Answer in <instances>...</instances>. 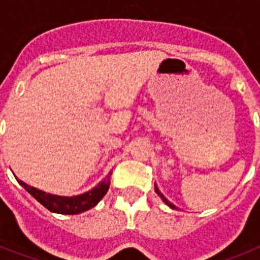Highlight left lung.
I'll return each mask as SVG.
<instances>
[{
    "label": "left lung",
    "instance_id": "obj_1",
    "mask_svg": "<svg viewBox=\"0 0 260 260\" xmlns=\"http://www.w3.org/2000/svg\"><path fill=\"white\" fill-rule=\"evenodd\" d=\"M155 191H156V194H157L158 197H160V198H161L162 201H164L165 203H167L168 206H169V207H171V208H173V210H174V208H176V206H174V204H172L171 202H169V201H167V198H165L164 195H162L161 192H160V190H158V187H157V186H156V183H155Z\"/></svg>",
    "mask_w": 260,
    "mask_h": 260
}]
</instances>
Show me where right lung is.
Returning a JSON list of instances; mask_svg holds the SVG:
<instances>
[{
	"instance_id": "1",
	"label": "right lung",
	"mask_w": 260,
	"mask_h": 260,
	"mask_svg": "<svg viewBox=\"0 0 260 260\" xmlns=\"http://www.w3.org/2000/svg\"><path fill=\"white\" fill-rule=\"evenodd\" d=\"M110 174L107 176V178L99 183L96 187L92 190H89L88 192H84L78 197H58V195H52L48 192L41 191V190L31 187L23 181L18 180V182L29 192L38 202H40L45 208H48L52 212L62 213V215H77V213L84 212V211L89 210V208L95 207L99 202L102 201V198L107 194L108 189L110 185Z\"/></svg>"
}]
</instances>
